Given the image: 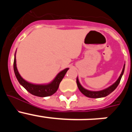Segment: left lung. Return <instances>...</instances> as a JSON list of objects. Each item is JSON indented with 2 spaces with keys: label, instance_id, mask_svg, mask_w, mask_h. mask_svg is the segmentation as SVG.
<instances>
[{
  "label": "left lung",
  "instance_id": "8db88e82",
  "mask_svg": "<svg viewBox=\"0 0 132 132\" xmlns=\"http://www.w3.org/2000/svg\"><path fill=\"white\" fill-rule=\"evenodd\" d=\"M124 68H125V65H123V69H122V71L120 75V76L119 77V78L118 79V80H116V82H114L112 85H111L110 87L106 88V89L102 90H100V91H90V90H88L84 88L83 87L80 85V82H79V79H78V78H77V84L78 88H79V90H80L85 96H87V97L88 98H102L108 96V94H110L112 92H113L114 90L116 89V87H118V85H119V83L120 82V80L121 79H122V75H123V72H124Z\"/></svg>",
  "mask_w": 132,
  "mask_h": 132
}]
</instances>
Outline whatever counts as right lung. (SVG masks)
Wrapping results in <instances>:
<instances>
[{
  "instance_id": "1",
  "label": "right lung",
  "mask_w": 132,
  "mask_h": 132,
  "mask_svg": "<svg viewBox=\"0 0 132 132\" xmlns=\"http://www.w3.org/2000/svg\"><path fill=\"white\" fill-rule=\"evenodd\" d=\"M69 68L65 69L61 71L59 74L56 76L54 80L51 83L47 85H34L30 82H27L26 80L22 79V77L19 74L16 67V56H14V71L15 75L18 79V82L21 85L26 88L30 93L33 94L34 96H39V97H45V96H51L54 94L59 88V84L61 81L63 79L65 73H67Z\"/></svg>"
}]
</instances>
